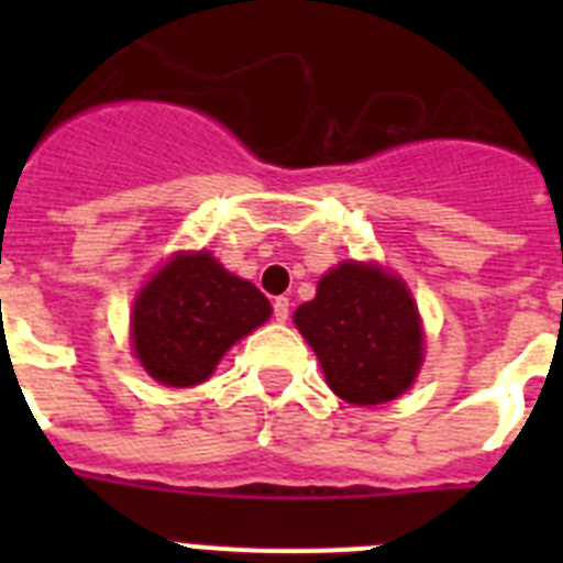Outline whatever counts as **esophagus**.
Masks as SVG:
<instances>
[{"instance_id": "34e87169", "label": "esophagus", "mask_w": 563, "mask_h": 563, "mask_svg": "<svg viewBox=\"0 0 563 563\" xmlns=\"http://www.w3.org/2000/svg\"><path fill=\"white\" fill-rule=\"evenodd\" d=\"M287 316H290V301H287L285 296L276 298V301H273V318H276V321H282V324H285Z\"/></svg>"}]
</instances>
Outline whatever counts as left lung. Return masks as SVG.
Returning a JSON list of instances; mask_svg holds the SVG:
<instances>
[{"mask_svg":"<svg viewBox=\"0 0 563 563\" xmlns=\"http://www.w3.org/2000/svg\"><path fill=\"white\" fill-rule=\"evenodd\" d=\"M296 327L341 400L377 406L409 389L422 363L417 307L400 278L375 265L343 262L318 282Z\"/></svg>","mask_w":563,"mask_h":563,"instance_id":"obj_1","label":"left lung"}]
</instances>
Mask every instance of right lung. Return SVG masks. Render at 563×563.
Listing matches in <instances>:
<instances>
[{
  "mask_svg": "<svg viewBox=\"0 0 563 563\" xmlns=\"http://www.w3.org/2000/svg\"><path fill=\"white\" fill-rule=\"evenodd\" d=\"M271 318L251 282L211 253L174 256L134 301L132 343L143 369L166 386H197L242 335Z\"/></svg>",
  "mask_w": 563,
  "mask_h": 563,
  "instance_id": "obj_1",
  "label": "right lung"
}]
</instances>
